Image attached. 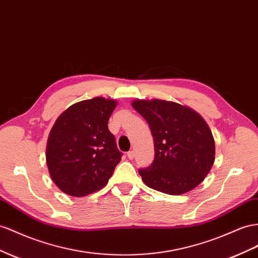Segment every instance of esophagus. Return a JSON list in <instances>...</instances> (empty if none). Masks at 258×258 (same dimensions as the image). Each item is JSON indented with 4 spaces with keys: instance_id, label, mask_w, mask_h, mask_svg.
<instances>
[{
    "instance_id": "obj_1",
    "label": "esophagus",
    "mask_w": 258,
    "mask_h": 258,
    "mask_svg": "<svg viewBox=\"0 0 258 258\" xmlns=\"http://www.w3.org/2000/svg\"><path fill=\"white\" fill-rule=\"evenodd\" d=\"M127 156H128V158H129V159H134V157H135V153H134V151H129V152L127 153Z\"/></svg>"
}]
</instances>
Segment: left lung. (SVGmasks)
<instances>
[{
    "label": "left lung",
    "instance_id": "1",
    "mask_svg": "<svg viewBox=\"0 0 258 258\" xmlns=\"http://www.w3.org/2000/svg\"><path fill=\"white\" fill-rule=\"evenodd\" d=\"M131 105L148 121L154 140V162L139 170L143 182L170 196L197 187L215 162V141L203 117L169 101L136 100Z\"/></svg>",
    "mask_w": 258,
    "mask_h": 258
}]
</instances>
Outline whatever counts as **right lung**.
I'll return each mask as SVG.
<instances>
[{"mask_svg": "<svg viewBox=\"0 0 258 258\" xmlns=\"http://www.w3.org/2000/svg\"><path fill=\"white\" fill-rule=\"evenodd\" d=\"M115 100L97 96L73 104L55 121L46 143V164L53 182L72 197L101 190L122 153L108 130Z\"/></svg>", "mask_w": 258, "mask_h": 258, "instance_id": "add662e5", "label": "right lung"}]
</instances>
